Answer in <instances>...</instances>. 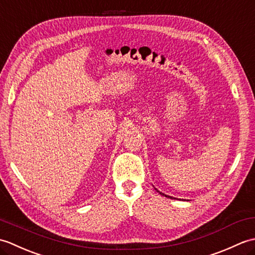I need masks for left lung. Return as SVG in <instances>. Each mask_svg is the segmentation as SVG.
<instances>
[{"mask_svg": "<svg viewBox=\"0 0 255 255\" xmlns=\"http://www.w3.org/2000/svg\"><path fill=\"white\" fill-rule=\"evenodd\" d=\"M156 189V188H155ZM156 191H158V189H156ZM161 195H163V196H165V197H169V198H173V197H171V196H167V195H165V194H163V193H161L160 191H158ZM173 199H176V198H173Z\"/></svg>", "mask_w": 255, "mask_h": 255, "instance_id": "left-lung-1", "label": "left lung"}]
</instances>
